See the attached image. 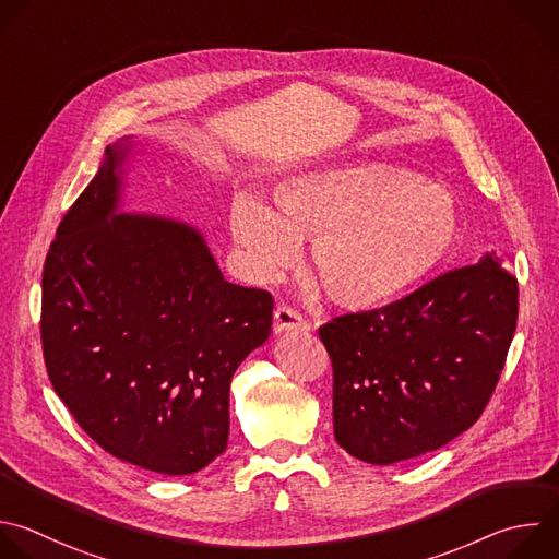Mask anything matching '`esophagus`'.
I'll return each instance as SVG.
<instances>
[{"label":"esophagus","mask_w":559,"mask_h":559,"mask_svg":"<svg viewBox=\"0 0 559 559\" xmlns=\"http://www.w3.org/2000/svg\"><path fill=\"white\" fill-rule=\"evenodd\" d=\"M292 329H309L307 320L289 305H278L274 311V333H285Z\"/></svg>","instance_id":"1"}]
</instances>
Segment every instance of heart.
<instances>
[{
    "mask_svg": "<svg viewBox=\"0 0 559 559\" xmlns=\"http://www.w3.org/2000/svg\"><path fill=\"white\" fill-rule=\"evenodd\" d=\"M276 209L241 193L230 233L252 276L289 267L302 241L326 298L344 311L384 307L432 276L454 252V195L413 168L389 162L313 166L283 177Z\"/></svg>",
    "mask_w": 559,
    "mask_h": 559,
    "instance_id": "1",
    "label": "heart"
}]
</instances>
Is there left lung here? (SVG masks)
Segmentation results:
<instances>
[{
  "instance_id": "1",
  "label": "left lung",
  "mask_w": 559,
  "mask_h": 559,
  "mask_svg": "<svg viewBox=\"0 0 559 559\" xmlns=\"http://www.w3.org/2000/svg\"><path fill=\"white\" fill-rule=\"evenodd\" d=\"M500 265L487 254L318 329L333 366V435L350 456L400 463L478 421L518 322V281Z\"/></svg>"
}]
</instances>
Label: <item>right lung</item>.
<instances>
[{
	"label": "right lung",
	"instance_id": "right-lung-1",
	"mask_svg": "<svg viewBox=\"0 0 559 559\" xmlns=\"http://www.w3.org/2000/svg\"><path fill=\"white\" fill-rule=\"evenodd\" d=\"M105 153L46 257L48 378L111 456L157 474H193L228 445L230 382L267 340L274 298L224 281L191 226L116 215L127 146Z\"/></svg>",
	"mask_w": 559,
	"mask_h": 559
}]
</instances>
